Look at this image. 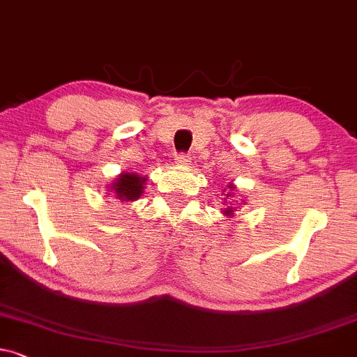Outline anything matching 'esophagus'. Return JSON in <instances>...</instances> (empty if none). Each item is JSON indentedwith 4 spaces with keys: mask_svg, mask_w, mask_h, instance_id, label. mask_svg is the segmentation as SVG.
Here are the masks:
<instances>
[{
    "mask_svg": "<svg viewBox=\"0 0 357 357\" xmlns=\"http://www.w3.org/2000/svg\"><path fill=\"white\" fill-rule=\"evenodd\" d=\"M174 160L177 162V164H180V165L188 164V162H190V155H188L187 152H178V153H175Z\"/></svg>",
    "mask_w": 357,
    "mask_h": 357,
    "instance_id": "obj_1",
    "label": "esophagus"
}]
</instances>
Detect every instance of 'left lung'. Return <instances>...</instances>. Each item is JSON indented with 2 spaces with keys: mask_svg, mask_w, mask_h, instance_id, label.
Here are the masks:
<instances>
[{
  "mask_svg": "<svg viewBox=\"0 0 357 357\" xmlns=\"http://www.w3.org/2000/svg\"><path fill=\"white\" fill-rule=\"evenodd\" d=\"M230 188H231V190H233V188H235V187H233V185H230ZM228 195H230V193H227V197H228ZM231 212H233V210H231V208H227V210H225V213H227V215H230Z\"/></svg>",
  "mask_w": 357,
  "mask_h": 357,
  "instance_id": "left-lung-1",
  "label": "left lung"
}]
</instances>
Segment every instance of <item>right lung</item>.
<instances>
[{"instance_id":"1","label":"right lung","mask_w":357,"mask_h":357,"mask_svg":"<svg viewBox=\"0 0 357 357\" xmlns=\"http://www.w3.org/2000/svg\"><path fill=\"white\" fill-rule=\"evenodd\" d=\"M144 182L145 178L135 174H121L111 188L121 202H134L142 195Z\"/></svg>"}]
</instances>
